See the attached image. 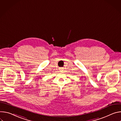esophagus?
<instances>
[{"label": "esophagus", "instance_id": "esophagus-1", "mask_svg": "<svg viewBox=\"0 0 121 121\" xmlns=\"http://www.w3.org/2000/svg\"><path fill=\"white\" fill-rule=\"evenodd\" d=\"M63 69V67H60V68H59V70H62Z\"/></svg>", "mask_w": 121, "mask_h": 121}]
</instances>
